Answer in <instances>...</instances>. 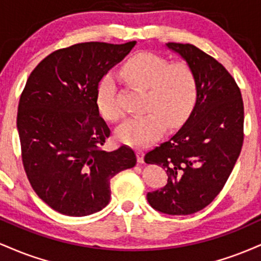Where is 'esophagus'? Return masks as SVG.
Returning <instances> with one entry per match:
<instances>
[{
  "instance_id": "obj_1",
  "label": "esophagus",
  "mask_w": 261,
  "mask_h": 261,
  "mask_svg": "<svg viewBox=\"0 0 261 261\" xmlns=\"http://www.w3.org/2000/svg\"><path fill=\"white\" fill-rule=\"evenodd\" d=\"M136 155H137V162H139V163H143V158H145V152H143L142 149L137 148L136 149Z\"/></svg>"
}]
</instances>
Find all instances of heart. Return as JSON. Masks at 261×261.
I'll return each instance as SVG.
<instances>
[{
    "label": "heart",
    "instance_id": "heart-1",
    "mask_svg": "<svg viewBox=\"0 0 261 261\" xmlns=\"http://www.w3.org/2000/svg\"><path fill=\"white\" fill-rule=\"evenodd\" d=\"M121 74L131 85L146 89L141 116L125 120L116 128V137L125 145L147 146L166 130L181 126L196 106L199 81L187 64L169 65L149 51L135 54L122 66ZM99 113L108 120H119L122 110L118 103V86L112 76L100 81L95 94Z\"/></svg>",
    "mask_w": 261,
    "mask_h": 261
}]
</instances>
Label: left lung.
Instances as JSON below:
<instances>
[{"mask_svg": "<svg viewBox=\"0 0 261 261\" xmlns=\"http://www.w3.org/2000/svg\"><path fill=\"white\" fill-rule=\"evenodd\" d=\"M199 81V98L180 130L145 155L166 169L168 181L147 194L167 215H191L214 201L243 146L244 107L234 79L217 60L191 44L168 43Z\"/></svg>", "mask_w": 261, "mask_h": 261, "instance_id": "obj_1", "label": "left lung"}]
</instances>
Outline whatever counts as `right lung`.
<instances>
[{"label":"right lung","instance_id":"obj_1","mask_svg":"<svg viewBox=\"0 0 261 261\" xmlns=\"http://www.w3.org/2000/svg\"><path fill=\"white\" fill-rule=\"evenodd\" d=\"M135 45L91 41L56 50L27 81L17 115L23 166L37 195L60 214L100 211L110 179L136 164L130 147L100 148L110 130L95 103L100 80Z\"/></svg>","mask_w":261,"mask_h":261}]
</instances>
